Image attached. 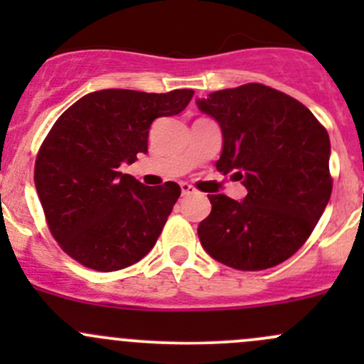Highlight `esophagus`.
I'll return each instance as SVG.
<instances>
[{"mask_svg":"<svg viewBox=\"0 0 364 364\" xmlns=\"http://www.w3.org/2000/svg\"><path fill=\"white\" fill-rule=\"evenodd\" d=\"M181 193L183 196H193V193H197V190L188 183H181Z\"/></svg>","mask_w":364,"mask_h":364,"instance_id":"1","label":"esophagus"}]
</instances>
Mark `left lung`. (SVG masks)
I'll list each match as a JSON object with an SVG mask.
<instances>
[{
  "label": "left lung",
  "mask_w": 364,
  "mask_h": 364,
  "mask_svg": "<svg viewBox=\"0 0 364 364\" xmlns=\"http://www.w3.org/2000/svg\"><path fill=\"white\" fill-rule=\"evenodd\" d=\"M196 104L222 130L216 168L234 172L248 190L243 200L208 196L200 245L240 271L284 262L310 237L331 197L328 132L301 102L264 84L215 91Z\"/></svg>",
  "instance_id": "obj_1"
}]
</instances>
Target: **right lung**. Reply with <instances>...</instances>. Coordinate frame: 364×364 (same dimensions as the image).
I'll return each instance as SVG.
<instances>
[{
    "label": "right lung",
    "instance_id": "1",
    "mask_svg": "<svg viewBox=\"0 0 364 364\" xmlns=\"http://www.w3.org/2000/svg\"><path fill=\"white\" fill-rule=\"evenodd\" d=\"M192 97V90H102L58 117L36 156L35 185L47 225L72 259L109 273L155 247L181 188L146 186L119 167L148 153L156 117L179 114Z\"/></svg>",
    "mask_w": 364,
    "mask_h": 364
}]
</instances>
